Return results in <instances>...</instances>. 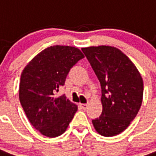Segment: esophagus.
I'll return each mask as SVG.
<instances>
[{
    "label": "esophagus",
    "mask_w": 156,
    "mask_h": 156,
    "mask_svg": "<svg viewBox=\"0 0 156 156\" xmlns=\"http://www.w3.org/2000/svg\"><path fill=\"white\" fill-rule=\"evenodd\" d=\"M80 106H81V108H82L83 110L86 111V109L88 108V104H80Z\"/></svg>",
    "instance_id": "1"
}]
</instances>
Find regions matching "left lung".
<instances>
[{"mask_svg":"<svg viewBox=\"0 0 156 156\" xmlns=\"http://www.w3.org/2000/svg\"><path fill=\"white\" fill-rule=\"evenodd\" d=\"M101 86L102 113L92 120L103 136L119 135L141 106L143 80L137 68L119 49L109 45L82 48Z\"/></svg>","mask_w":156,"mask_h":156,"instance_id":"8db88e82","label":"left lung"}]
</instances>
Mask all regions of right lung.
<instances>
[{
	"label": "right lung",
	"mask_w": 156,
	"mask_h": 156,
	"mask_svg": "<svg viewBox=\"0 0 156 156\" xmlns=\"http://www.w3.org/2000/svg\"><path fill=\"white\" fill-rule=\"evenodd\" d=\"M79 49L53 45L27 65L20 76L19 99L28 120L43 136L54 138L66 130L77 111L65 95L55 96L70 69L84 58Z\"/></svg>",
	"instance_id": "right-lung-1"
}]
</instances>
